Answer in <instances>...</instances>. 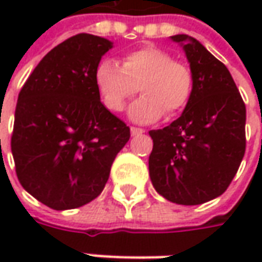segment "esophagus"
<instances>
[{"label": "esophagus", "instance_id": "esophagus-1", "mask_svg": "<svg viewBox=\"0 0 262 262\" xmlns=\"http://www.w3.org/2000/svg\"><path fill=\"white\" fill-rule=\"evenodd\" d=\"M130 133H132V136H137V135H142V133H144V130L140 129V127H130Z\"/></svg>", "mask_w": 262, "mask_h": 262}]
</instances>
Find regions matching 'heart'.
<instances>
[{
	"mask_svg": "<svg viewBox=\"0 0 262 262\" xmlns=\"http://www.w3.org/2000/svg\"><path fill=\"white\" fill-rule=\"evenodd\" d=\"M95 85L111 112H122L140 90L143 95L132 103L129 116L136 123H153L164 111L174 116L187 106L193 92V74L168 52L144 46L127 52L122 66L112 59L101 60L95 69Z\"/></svg>",
	"mask_w": 262,
	"mask_h": 262,
	"instance_id": "b5f03b06",
	"label": "heart"
}]
</instances>
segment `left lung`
Instances as JSON below:
<instances>
[{"instance_id":"left-lung-1","label":"left lung","mask_w":262,"mask_h":262,"mask_svg":"<svg viewBox=\"0 0 262 262\" xmlns=\"http://www.w3.org/2000/svg\"><path fill=\"white\" fill-rule=\"evenodd\" d=\"M185 52L193 92L181 116L150 130L148 172L156 191L178 205H201L230 185L246 151V105L230 71L202 43L171 36Z\"/></svg>"}]
</instances>
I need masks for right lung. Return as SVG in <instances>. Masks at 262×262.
<instances>
[{
	"instance_id": "obj_1",
	"label": "right lung",
	"mask_w": 262,
	"mask_h": 262,
	"mask_svg": "<svg viewBox=\"0 0 262 262\" xmlns=\"http://www.w3.org/2000/svg\"><path fill=\"white\" fill-rule=\"evenodd\" d=\"M114 43L80 33L52 49L22 86L11 150L20 185L54 210L102 192L130 129L101 102L95 69Z\"/></svg>"
}]
</instances>
